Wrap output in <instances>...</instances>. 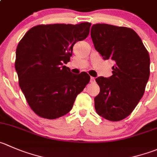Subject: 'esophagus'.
I'll return each mask as SVG.
<instances>
[{"label":"esophagus","mask_w":157,"mask_h":157,"mask_svg":"<svg viewBox=\"0 0 157 157\" xmlns=\"http://www.w3.org/2000/svg\"><path fill=\"white\" fill-rule=\"evenodd\" d=\"M90 83H95V78H94V77H90Z\"/></svg>","instance_id":"1"}]
</instances>
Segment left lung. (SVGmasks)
<instances>
[{"mask_svg":"<svg viewBox=\"0 0 157 157\" xmlns=\"http://www.w3.org/2000/svg\"><path fill=\"white\" fill-rule=\"evenodd\" d=\"M91 38L104 60H113V75L97 77L100 94L94 98L96 112L109 121L128 117L142 98L150 77V55L131 28L94 24Z\"/></svg>","mask_w":157,"mask_h":157,"instance_id":"obj_1","label":"left lung"}]
</instances>
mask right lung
I'll return each mask as SVG.
<instances>
[{
  "instance_id": "1",
  "label": "right lung",
  "mask_w": 157,
  "mask_h": 157,
  "mask_svg": "<svg viewBox=\"0 0 157 157\" xmlns=\"http://www.w3.org/2000/svg\"><path fill=\"white\" fill-rule=\"evenodd\" d=\"M91 24H40L30 28L16 50L19 86L32 110L54 120L71 111L77 94L90 80L86 72L71 73L73 47L87 37Z\"/></svg>"
}]
</instances>
